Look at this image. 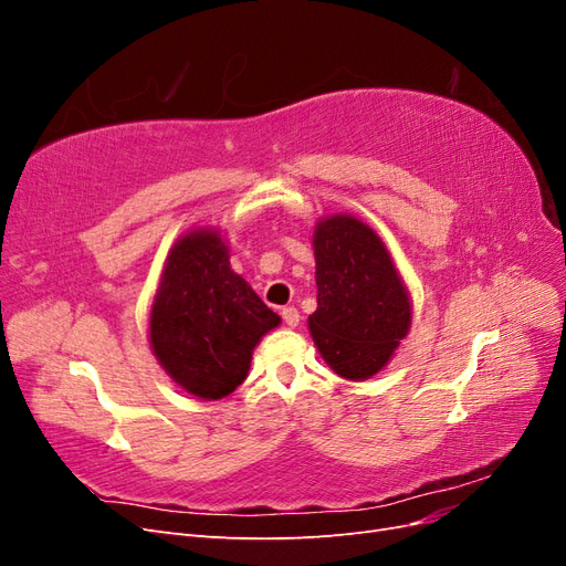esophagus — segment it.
Wrapping results in <instances>:
<instances>
[{
  "mask_svg": "<svg viewBox=\"0 0 566 566\" xmlns=\"http://www.w3.org/2000/svg\"><path fill=\"white\" fill-rule=\"evenodd\" d=\"M281 316H283V321H285L287 328H295V325L300 323V312L295 310V306H283Z\"/></svg>",
  "mask_w": 566,
  "mask_h": 566,
  "instance_id": "obj_1",
  "label": "esophagus"
}]
</instances>
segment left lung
I'll return each mask as SVG.
<instances>
[{
    "label": "left lung",
    "mask_w": 566,
    "mask_h": 566,
    "mask_svg": "<svg viewBox=\"0 0 566 566\" xmlns=\"http://www.w3.org/2000/svg\"><path fill=\"white\" fill-rule=\"evenodd\" d=\"M316 312L310 333L339 378L380 373L410 331L413 304L382 238L354 214L314 227Z\"/></svg>",
    "instance_id": "left-lung-1"
}]
</instances>
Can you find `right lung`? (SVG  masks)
Returning a JSON list of instances; mask_svg holds the SVG:
<instances>
[{
    "instance_id": "1",
    "label": "right lung",
    "mask_w": 566,
    "mask_h": 566,
    "mask_svg": "<svg viewBox=\"0 0 566 566\" xmlns=\"http://www.w3.org/2000/svg\"><path fill=\"white\" fill-rule=\"evenodd\" d=\"M281 316L231 269L217 229H191L169 250L150 304L148 342L184 391L224 399L248 378L252 352Z\"/></svg>"
}]
</instances>
